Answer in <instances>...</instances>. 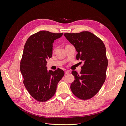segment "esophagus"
Wrapping results in <instances>:
<instances>
[{"mask_svg":"<svg viewBox=\"0 0 126 126\" xmlns=\"http://www.w3.org/2000/svg\"><path fill=\"white\" fill-rule=\"evenodd\" d=\"M69 73V71L68 70H67V71H65L64 72V73H65V75H66V74H68Z\"/></svg>","mask_w":126,"mask_h":126,"instance_id":"obj_1","label":"esophagus"}]
</instances>
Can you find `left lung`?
<instances>
[{"label":"left lung","mask_w":126,"mask_h":126,"mask_svg":"<svg viewBox=\"0 0 126 126\" xmlns=\"http://www.w3.org/2000/svg\"><path fill=\"white\" fill-rule=\"evenodd\" d=\"M77 52L76 59L84 62L80 74L72 71L75 77L70 88L80 99H89L100 90L106 80L108 59L106 47L99 38L88 31L64 34Z\"/></svg>","instance_id":"1"}]
</instances>
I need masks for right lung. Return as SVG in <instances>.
<instances>
[{"label":"right lung","instance_id":"obj_1","mask_svg":"<svg viewBox=\"0 0 126 126\" xmlns=\"http://www.w3.org/2000/svg\"><path fill=\"white\" fill-rule=\"evenodd\" d=\"M63 34L41 31L31 35L24 46L20 63L23 84L32 97L41 102L53 96L64 74L59 68L48 72L46 67L47 59L52 56L53 43Z\"/></svg>","mask_w":126,"mask_h":126}]
</instances>
